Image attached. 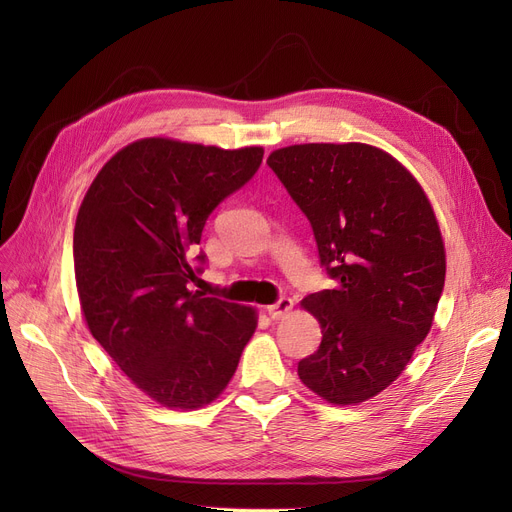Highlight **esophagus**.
Listing matches in <instances>:
<instances>
[{"label":"esophagus","instance_id":"obj_1","mask_svg":"<svg viewBox=\"0 0 512 512\" xmlns=\"http://www.w3.org/2000/svg\"><path fill=\"white\" fill-rule=\"evenodd\" d=\"M292 299H288V297H280L274 305H270L267 307V313H270V317L272 319H280V317H284V315H288L290 313V309H292Z\"/></svg>","mask_w":512,"mask_h":512}]
</instances>
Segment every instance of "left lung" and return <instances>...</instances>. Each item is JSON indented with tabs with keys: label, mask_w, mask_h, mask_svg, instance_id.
<instances>
[{
	"label": "left lung",
	"mask_w": 512,
	"mask_h": 512,
	"mask_svg": "<svg viewBox=\"0 0 512 512\" xmlns=\"http://www.w3.org/2000/svg\"><path fill=\"white\" fill-rule=\"evenodd\" d=\"M267 166L336 280L303 301L324 336L299 378L334 405L363 402L398 378L432 328L446 276L434 209L411 172L371 145H292Z\"/></svg>",
	"instance_id": "obj_1"
}]
</instances>
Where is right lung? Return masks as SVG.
I'll use <instances>...</instances> for the list:
<instances>
[{
    "mask_svg": "<svg viewBox=\"0 0 512 512\" xmlns=\"http://www.w3.org/2000/svg\"><path fill=\"white\" fill-rule=\"evenodd\" d=\"M263 149L143 139L101 168L74 226V276L93 338L159 405L218 398L257 328L255 309L191 290L211 211L245 186Z\"/></svg>",
    "mask_w": 512,
    "mask_h": 512,
    "instance_id": "1",
    "label": "right lung"
}]
</instances>
